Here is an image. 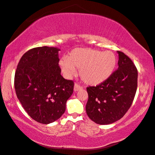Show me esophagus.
I'll use <instances>...</instances> for the list:
<instances>
[{"label": "esophagus", "mask_w": 155, "mask_h": 155, "mask_svg": "<svg viewBox=\"0 0 155 155\" xmlns=\"http://www.w3.org/2000/svg\"><path fill=\"white\" fill-rule=\"evenodd\" d=\"M81 89H82V86L78 84L75 83L74 84V91H78L79 90H81Z\"/></svg>", "instance_id": "obj_1"}]
</instances>
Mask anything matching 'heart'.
I'll return each mask as SVG.
<instances>
[{"label":"heart","instance_id":"1","mask_svg":"<svg viewBox=\"0 0 155 155\" xmlns=\"http://www.w3.org/2000/svg\"><path fill=\"white\" fill-rule=\"evenodd\" d=\"M117 58L112 51L93 50L90 48H75L68 54L67 59L59 62L62 71L67 77H71L80 70L84 82L96 86L104 82L114 71Z\"/></svg>","mask_w":155,"mask_h":155}]
</instances>
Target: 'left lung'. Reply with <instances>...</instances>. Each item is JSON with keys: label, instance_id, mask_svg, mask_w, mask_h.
<instances>
[{"label": "left lung", "instance_id": "8db88e82", "mask_svg": "<svg viewBox=\"0 0 155 155\" xmlns=\"http://www.w3.org/2000/svg\"><path fill=\"white\" fill-rule=\"evenodd\" d=\"M118 68L100 84L86 88L88 99L86 114L99 124L120 120L131 107L137 87V70L134 62L118 51Z\"/></svg>", "mask_w": 155, "mask_h": 155}]
</instances>
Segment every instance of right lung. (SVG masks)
I'll use <instances>...</instances> for the list:
<instances>
[{
	"mask_svg": "<svg viewBox=\"0 0 155 155\" xmlns=\"http://www.w3.org/2000/svg\"><path fill=\"white\" fill-rule=\"evenodd\" d=\"M58 51L54 47L32 48L24 54L15 71L18 99L35 121L50 124L61 117L74 83L61 75Z\"/></svg>",
	"mask_w": 155,
	"mask_h": 155,
	"instance_id": "obj_1",
	"label": "right lung"
}]
</instances>
